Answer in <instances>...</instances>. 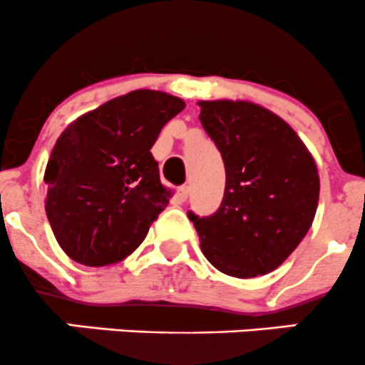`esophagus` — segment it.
I'll return each instance as SVG.
<instances>
[{
  "label": "esophagus",
  "mask_w": 365,
  "mask_h": 365,
  "mask_svg": "<svg viewBox=\"0 0 365 365\" xmlns=\"http://www.w3.org/2000/svg\"><path fill=\"white\" fill-rule=\"evenodd\" d=\"M189 192H190V187L189 185H182V187H180V189H178V199H180V201H185V199L187 197H189Z\"/></svg>",
  "instance_id": "esophagus-1"
}]
</instances>
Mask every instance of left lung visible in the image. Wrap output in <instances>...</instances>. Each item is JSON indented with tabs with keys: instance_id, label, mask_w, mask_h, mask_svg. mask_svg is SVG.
Here are the masks:
<instances>
[{
	"instance_id": "obj_1",
	"label": "left lung",
	"mask_w": 365,
	"mask_h": 365,
	"mask_svg": "<svg viewBox=\"0 0 365 365\" xmlns=\"http://www.w3.org/2000/svg\"><path fill=\"white\" fill-rule=\"evenodd\" d=\"M202 128L222 153L225 190L210 217L189 218L212 266L255 278L285 262L313 224L317 164L297 133L250 101H199Z\"/></svg>"
}]
</instances>
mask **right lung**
<instances>
[{
  "mask_svg": "<svg viewBox=\"0 0 365 365\" xmlns=\"http://www.w3.org/2000/svg\"><path fill=\"white\" fill-rule=\"evenodd\" d=\"M185 108L180 98L140 89L71 122L45 170V212L75 262L110 266L131 255L170 202L150 148Z\"/></svg>",
  "mask_w": 365,
  "mask_h": 365,
  "instance_id": "1",
  "label": "right lung"
}]
</instances>
